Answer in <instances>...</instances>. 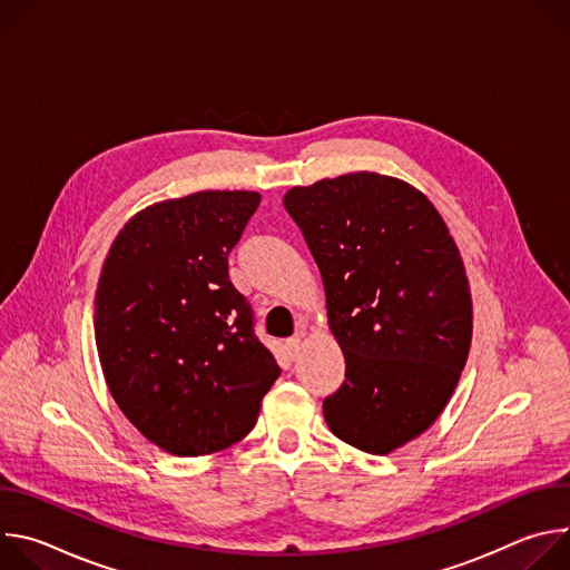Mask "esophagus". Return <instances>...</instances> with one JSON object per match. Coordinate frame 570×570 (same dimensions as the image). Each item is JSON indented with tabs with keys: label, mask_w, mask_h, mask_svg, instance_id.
Segmentation results:
<instances>
[{
	"label": "esophagus",
	"mask_w": 570,
	"mask_h": 570,
	"mask_svg": "<svg viewBox=\"0 0 570 570\" xmlns=\"http://www.w3.org/2000/svg\"><path fill=\"white\" fill-rule=\"evenodd\" d=\"M299 347H302V338H299V336H293V338L286 341V352H288L291 356H297Z\"/></svg>",
	"instance_id": "esophagus-1"
}]
</instances>
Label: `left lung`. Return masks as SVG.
<instances>
[{"mask_svg":"<svg viewBox=\"0 0 570 570\" xmlns=\"http://www.w3.org/2000/svg\"><path fill=\"white\" fill-rule=\"evenodd\" d=\"M284 207L345 354L324 422L365 453H392L440 417L464 370L473 311L460 250L420 189L372 171L293 187Z\"/></svg>","mask_w":570,"mask_h":570,"instance_id":"left-lung-1","label":"left lung"}]
</instances>
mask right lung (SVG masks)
<instances>
[{"mask_svg": "<svg viewBox=\"0 0 570 570\" xmlns=\"http://www.w3.org/2000/svg\"><path fill=\"white\" fill-rule=\"evenodd\" d=\"M259 200L257 191H198L148 205L104 262L95 338L108 390L171 455H209L246 438L282 372L227 271Z\"/></svg>", "mask_w": 570, "mask_h": 570, "instance_id": "add662e5", "label": "right lung"}]
</instances>
